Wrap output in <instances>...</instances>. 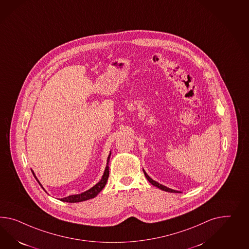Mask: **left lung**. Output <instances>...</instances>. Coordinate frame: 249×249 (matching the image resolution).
Here are the masks:
<instances>
[{
    "instance_id": "8db88e82",
    "label": "left lung",
    "mask_w": 249,
    "mask_h": 249,
    "mask_svg": "<svg viewBox=\"0 0 249 249\" xmlns=\"http://www.w3.org/2000/svg\"><path fill=\"white\" fill-rule=\"evenodd\" d=\"M142 171H143V173H144V175H145V177H146L147 179L149 180V182H150L151 184H153V186H155V187L159 188V189H160L161 191H164V192H174V193H180V192H178V191H175V190L170 189V188L166 187V186H164V185L160 184L159 182H157V181L153 180V178H151V177H150V176L147 174L146 172H145L143 169H142Z\"/></svg>"
}]
</instances>
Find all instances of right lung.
<instances>
[{
    "label": "right lung",
    "mask_w": 249,
    "mask_h": 249,
    "mask_svg": "<svg viewBox=\"0 0 249 249\" xmlns=\"http://www.w3.org/2000/svg\"><path fill=\"white\" fill-rule=\"evenodd\" d=\"M110 155L111 153H109L108 157H107V166H106V169H105V172L103 174L102 178L101 179L96 183L95 186H93L92 188H90L89 190H88L87 192H82L80 194H75V195H71L69 197H66V198H60L61 201H65V202H70V203H75V202H81V201H85V200H88L90 198H95L96 195L99 193V192L102 191L104 189V187L107 184V181L108 179L109 176V160H110ZM32 174L34 176V178H36V180L38 181V184L40 185V187L43 189L45 191L44 188L42 187V185L40 184V182L38 181V178L36 177L35 173L32 170ZM46 192V191H45Z\"/></svg>",
    "instance_id": "obj_1"
}]
</instances>
